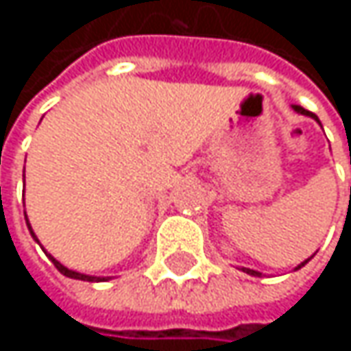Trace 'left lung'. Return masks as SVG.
Listing matches in <instances>:
<instances>
[{"instance_id": "obj_1", "label": "left lung", "mask_w": 351, "mask_h": 351, "mask_svg": "<svg viewBox=\"0 0 351 351\" xmlns=\"http://www.w3.org/2000/svg\"><path fill=\"white\" fill-rule=\"evenodd\" d=\"M293 109H295V111H297V113H301V115H307V117H313V119H315L317 123H319V125H321V121H319V117H317L315 113H311V111H307V109H305V107H301V106H293ZM311 258H313V256H311ZM311 258H307V260H305V262H301V264H299V266H297V268H295V270H299V268H301V266H305V264H307V262H309V260H311ZM242 270H244L245 274H250V276H262V272H258V270H252V268H242Z\"/></svg>"}]
</instances>
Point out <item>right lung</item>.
<instances>
[{"label": "right lung", "instance_id": "1", "mask_svg": "<svg viewBox=\"0 0 351 351\" xmlns=\"http://www.w3.org/2000/svg\"><path fill=\"white\" fill-rule=\"evenodd\" d=\"M24 215H26V211H24ZM26 226H28V230H30L32 238H34L36 242H38V238H36V234L32 232V226H30V221H28V219H26ZM38 244H40V242H38ZM44 252H46V250H44ZM46 256H48V258L52 260V264H54V266L58 268V272H60V274H64V276H69V278H77V280H87V282H99V280H107V278H109V276H89V274H83V272L71 270V268L62 266V264H60V262H58V260H56L54 256H50L48 252H46Z\"/></svg>", "mask_w": 351, "mask_h": 351}]
</instances>
